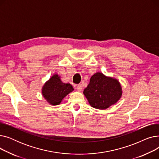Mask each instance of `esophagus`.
Listing matches in <instances>:
<instances>
[{
  "label": "esophagus",
  "instance_id": "obj_1",
  "mask_svg": "<svg viewBox=\"0 0 159 159\" xmlns=\"http://www.w3.org/2000/svg\"><path fill=\"white\" fill-rule=\"evenodd\" d=\"M77 90H78L79 91H80L82 90V85H81L80 84H78L77 86Z\"/></svg>",
  "mask_w": 159,
  "mask_h": 159
}]
</instances>
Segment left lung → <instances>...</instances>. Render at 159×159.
<instances>
[{"label": "left lung", "mask_w": 159, "mask_h": 159, "mask_svg": "<svg viewBox=\"0 0 159 159\" xmlns=\"http://www.w3.org/2000/svg\"><path fill=\"white\" fill-rule=\"evenodd\" d=\"M83 93L93 107L105 110L119 101L122 91L117 80L98 72L91 77Z\"/></svg>", "instance_id": "1"}]
</instances>
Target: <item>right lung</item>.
Returning <instances> with one entry per match:
<instances>
[{"label": "right lung", "mask_w": 159, "mask_h": 159, "mask_svg": "<svg viewBox=\"0 0 159 159\" xmlns=\"http://www.w3.org/2000/svg\"><path fill=\"white\" fill-rule=\"evenodd\" d=\"M73 90L69 83H64L55 74L49 79L43 88L42 93L46 101L52 105L59 104L62 100Z\"/></svg>", "instance_id": "obj_1"}]
</instances>
